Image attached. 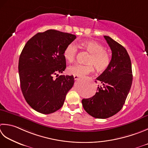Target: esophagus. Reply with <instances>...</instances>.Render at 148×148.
<instances>
[{
  "label": "esophagus",
  "instance_id": "esophagus-1",
  "mask_svg": "<svg viewBox=\"0 0 148 148\" xmlns=\"http://www.w3.org/2000/svg\"><path fill=\"white\" fill-rule=\"evenodd\" d=\"M79 77H80V76H74V78L75 80L78 79Z\"/></svg>",
  "mask_w": 148,
  "mask_h": 148
}]
</instances>
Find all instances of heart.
Masks as SVG:
<instances>
[{
  "label": "heart",
  "mask_w": 148,
  "mask_h": 148,
  "mask_svg": "<svg viewBox=\"0 0 148 148\" xmlns=\"http://www.w3.org/2000/svg\"><path fill=\"white\" fill-rule=\"evenodd\" d=\"M82 47L90 54L86 61V65L76 64L69 66L67 69L69 74L82 76L94 71V66L99 72L105 71L110 63V57L103 46L92 40L82 43ZM77 49L73 43H69L63 51V57L68 62H72L76 58ZM95 66H94L93 65Z\"/></svg>",
  "instance_id": "heart-1"
}]
</instances>
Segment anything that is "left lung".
Wrapping results in <instances>:
<instances>
[{
    "instance_id": "8db88e82",
    "label": "left lung",
    "mask_w": 148,
    "mask_h": 148,
    "mask_svg": "<svg viewBox=\"0 0 148 148\" xmlns=\"http://www.w3.org/2000/svg\"><path fill=\"white\" fill-rule=\"evenodd\" d=\"M104 38L112 51L110 63L96 78L103 85H98L93 97L82 100L85 110L97 119L112 117L122 109L133 80L131 60L126 49L110 36Z\"/></svg>"
}]
</instances>
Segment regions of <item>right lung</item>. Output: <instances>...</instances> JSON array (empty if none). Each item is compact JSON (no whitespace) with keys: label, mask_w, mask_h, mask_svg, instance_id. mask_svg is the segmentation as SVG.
<instances>
[{"label":"right lung","mask_w":148,"mask_h":148,"mask_svg":"<svg viewBox=\"0 0 148 148\" xmlns=\"http://www.w3.org/2000/svg\"><path fill=\"white\" fill-rule=\"evenodd\" d=\"M76 38L74 34L49 29L38 33L25 43L18 61L20 87L26 102L36 112L52 114L64 103L74 79L58 73L66 68L63 51Z\"/></svg>","instance_id":"add662e5"}]
</instances>
